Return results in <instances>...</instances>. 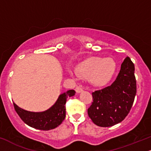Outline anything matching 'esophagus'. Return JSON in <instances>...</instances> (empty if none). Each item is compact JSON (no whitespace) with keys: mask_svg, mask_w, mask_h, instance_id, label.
I'll return each mask as SVG.
<instances>
[{"mask_svg":"<svg viewBox=\"0 0 151 151\" xmlns=\"http://www.w3.org/2000/svg\"><path fill=\"white\" fill-rule=\"evenodd\" d=\"M76 92L78 93V94H80V93H81L82 92H83V90L81 88V87H76Z\"/></svg>","mask_w":151,"mask_h":151,"instance_id":"esophagus-1","label":"esophagus"}]
</instances>
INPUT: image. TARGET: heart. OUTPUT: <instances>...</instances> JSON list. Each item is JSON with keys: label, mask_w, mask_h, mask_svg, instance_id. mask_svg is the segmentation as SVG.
<instances>
[{"label": "heart", "mask_w": 151, "mask_h": 151, "mask_svg": "<svg viewBox=\"0 0 151 151\" xmlns=\"http://www.w3.org/2000/svg\"><path fill=\"white\" fill-rule=\"evenodd\" d=\"M116 70V63L111 57H89L78 65L76 74L88 79L95 87H102L112 79Z\"/></svg>", "instance_id": "b5f03b06"}]
</instances>
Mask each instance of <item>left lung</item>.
I'll list each match as a JSON object with an SVG mask.
<instances>
[{
  "label": "left lung",
  "instance_id": "obj_1",
  "mask_svg": "<svg viewBox=\"0 0 151 151\" xmlns=\"http://www.w3.org/2000/svg\"><path fill=\"white\" fill-rule=\"evenodd\" d=\"M137 94L134 65L127 57L112 85L92 92L89 117L99 127H111L122 122L129 113Z\"/></svg>",
  "mask_w": 151,
  "mask_h": 151
}]
</instances>
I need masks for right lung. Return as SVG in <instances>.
I'll return each mask as SVG.
<instances>
[{
    "label": "right lung",
    "instance_id": "right-lung-1",
    "mask_svg": "<svg viewBox=\"0 0 151 151\" xmlns=\"http://www.w3.org/2000/svg\"><path fill=\"white\" fill-rule=\"evenodd\" d=\"M73 90L66 91L59 96L58 99L50 109L42 112H31L22 109L15 103H13L14 109L24 123L30 127L40 130L55 129L61 124L66 117L65 104L67 98L75 95Z\"/></svg>",
    "mask_w": 151,
    "mask_h": 151
}]
</instances>
